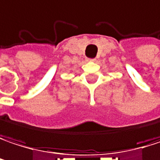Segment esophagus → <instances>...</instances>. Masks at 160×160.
Here are the masks:
<instances>
[{
	"label": "esophagus",
	"instance_id": "1",
	"mask_svg": "<svg viewBox=\"0 0 160 160\" xmlns=\"http://www.w3.org/2000/svg\"><path fill=\"white\" fill-rule=\"evenodd\" d=\"M95 58H88V61H95Z\"/></svg>",
	"mask_w": 160,
	"mask_h": 160
}]
</instances>
